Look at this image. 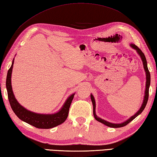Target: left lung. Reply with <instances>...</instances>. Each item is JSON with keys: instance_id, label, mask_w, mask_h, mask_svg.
<instances>
[{"instance_id": "left-lung-1", "label": "left lung", "mask_w": 157, "mask_h": 157, "mask_svg": "<svg viewBox=\"0 0 157 157\" xmlns=\"http://www.w3.org/2000/svg\"><path fill=\"white\" fill-rule=\"evenodd\" d=\"M130 47L133 48L134 49H135L136 51V52L138 53V54L139 56H140L141 58L142 59V62H143V64H144V68L145 69V71H146V90H145V95H144V101H143V104H142L140 108V109H139L136 113H135V115L131 117L130 119H128L127 121L123 122V123L121 124H113V123H110V122H108L104 120V119H102L101 118L98 117V116L96 115L95 114V99H94V97L93 95L91 94L90 95V99H91V101H92V103H93V115H94V117L96 119L97 121H98L99 122H101V123L104 124V125H106V126H108V127H110V128H121V127H123L126 126L127 124H128L130 123V121H132L134 119L136 118V117H137L139 115H140V114L143 112V110H144L145 107H146V104H147V102L148 100V96H149V87H150V73L149 72V70L147 69V61H146V56H145L144 53L142 52L141 50L139 49V48L136 46L135 44H130Z\"/></svg>"}]
</instances>
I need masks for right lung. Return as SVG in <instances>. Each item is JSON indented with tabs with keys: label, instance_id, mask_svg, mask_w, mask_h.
<instances>
[{
	"label": "right lung",
	"instance_id": "obj_1",
	"mask_svg": "<svg viewBox=\"0 0 157 157\" xmlns=\"http://www.w3.org/2000/svg\"><path fill=\"white\" fill-rule=\"evenodd\" d=\"M14 60L8 70L6 79V88L10 106L18 117L26 123L38 128L49 129L64 123L69 115V108L75 93L72 94L65 101L59 112L54 114H38L27 110L20 104L14 97L11 83V77Z\"/></svg>",
	"mask_w": 157,
	"mask_h": 157
}]
</instances>
